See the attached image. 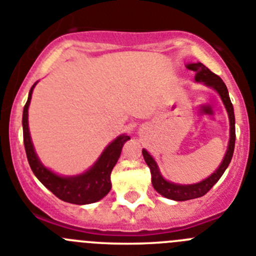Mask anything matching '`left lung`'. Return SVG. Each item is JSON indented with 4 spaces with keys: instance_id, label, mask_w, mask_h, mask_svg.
Listing matches in <instances>:
<instances>
[{
    "instance_id": "left-lung-1",
    "label": "left lung",
    "mask_w": 256,
    "mask_h": 256,
    "mask_svg": "<svg viewBox=\"0 0 256 256\" xmlns=\"http://www.w3.org/2000/svg\"><path fill=\"white\" fill-rule=\"evenodd\" d=\"M187 69L195 72L196 82H202L204 84L214 88L219 94V96H220L222 101H223L226 108H227L228 118H230V144H228V148L227 152H226L224 159H223L222 164L219 165V168L212 176H209L206 180L195 183V184H177V183H172L168 182V180H165L162 174H160L158 164H156L152 156L146 150H142L144 162H146V164L150 168L151 182H152L154 188L159 192L160 195L164 196V198L176 201H186L191 200V198H201V196H204L206 192H209L210 188L218 182L219 178L223 176L224 170L227 169L228 165H230V160H232V156H234V141H236L234 106H232V102L230 100V94H228V90L226 87L224 82L222 80L220 76L212 73V70L208 69L201 62H198V64H188L187 65Z\"/></svg>"
}]
</instances>
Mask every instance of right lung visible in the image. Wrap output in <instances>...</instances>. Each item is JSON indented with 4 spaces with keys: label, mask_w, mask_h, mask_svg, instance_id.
<instances>
[{
    "label": "right lung",
    "mask_w": 256,
    "mask_h": 256,
    "mask_svg": "<svg viewBox=\"0 0 256 256\" xmlns=\"http://www.w3.org/2000/svg\"><path fill=\"white\" fill-rule=\"evenodd\" d=\"M37 83L32 86L29 91L28 101L24 106L22 112V137H24V148H26V158L36 177L44 187L65 202L76 205L92 204L101 200L108 194L112 188L110 182V174L112 168L116 164L119 156H120L122 148L128 140L130 136L122 134L114 140L108 148L104 150L91 169H88L86 173L74 176V177H61L50 169L44 168L42 162L38 159L33 144H32L30 134L28 128V108L30 104L32 92Z\"/></svg>",
    "instance_id": "obj_1"
}]
</instances>
